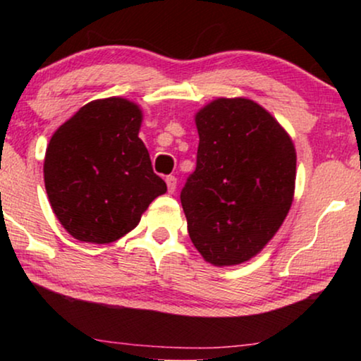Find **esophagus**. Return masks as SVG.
Wrapping results in <instances>:
<instances>
[{"label": "esophagus", "instance_id": "34e87169", "mask_svg": "<svg viewBox=\"0 0 361 361\" xmlns=\"http://www.w3.org/2000/svg\"><path fill=\"white\" fill-rule=\"evenodd\" d=\"M166 184H167V189H169V192L172 194V192H174L176 187H177V179L174 176H167L166 177Z\"/></svg>", "mask_w": 361, "mask_h": 361}]
</instances>
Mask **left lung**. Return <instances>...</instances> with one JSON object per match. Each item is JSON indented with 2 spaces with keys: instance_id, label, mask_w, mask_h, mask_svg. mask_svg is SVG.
<instances>
[{
  "instance_id": "left-lung-1",
  "label": "left lung",
  "mask_w": 361,
  "mask_h": 361,
  "mask_svg": "<svg viewBox=\"0 0 361 361\" xmlns=\"http://www.w3.org/2000/svg\"><path fill=\"white\" fill-rule=\"evenodd\" d=\"M197 167L180 192L187 230L214 266L241 264L276 235L294 199L295 149L269 111L216 98L195 115Z\"/></svg>"
}]
</instances>
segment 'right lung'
I'll return each instance as SVG.
<instances>
[{"label":"right lung","instance_id":"add662e5","mask_svg":"<svg viewBox=\"0 0 361 361\" xmlns=\"http://www.w3.org/2000/svg\"><path fill=\"white\" fill-rule=\"evenodd\" d=\"M141 121L136 103L103 98L82 106L49 141L44 184L54 214L75 240L116 241L166 194L137 137Z\"/></svg>","mask_w":361,"mask_h":361}]
</instances>
